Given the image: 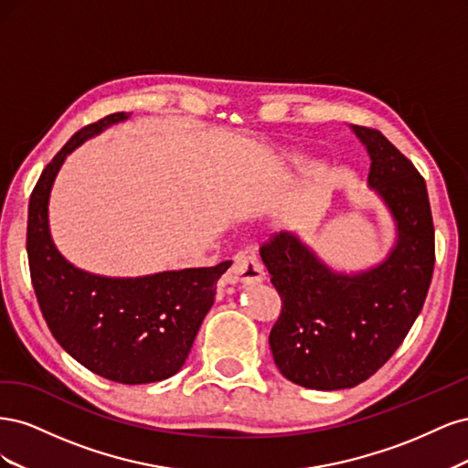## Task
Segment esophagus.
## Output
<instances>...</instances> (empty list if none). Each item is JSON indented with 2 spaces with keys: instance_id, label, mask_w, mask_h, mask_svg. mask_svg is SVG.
<instances>
[{
  "instance_id": "esophagus-1",
  "label": "esophagus",
  "mask_w": 468,
  "mask_h": 468,
  "mask_svg": "<svg viewBox=\"0 0 468 468\" xmlns=\"http://www.w3.org/2000/svg\"><path fill=\"white\" fill-rule=\"evenodd\" d=\"M265 279V269L258 261V258L248 256V253H238L232 260V267L224 275L222 282L226 287L232 285H256Z\"/></svg>"
}]
</instances>
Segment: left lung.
I'll return each mask as SVG.
<instances>
[{
  "label": "left lung",
  "mask_w": 468,
  "mask_h": 468,
  "mask_svg": "<svg viewBox=\"0 0 468 468\" xmlns=\"http://www.w3.org/2000/svg\"><path fill=\"white\" fill-rule=\"evenodd\" d=\"M353 131L371 155V187L399 226L387 261L359 275L334 273L287 232L271 234L260 250L281 296L269 334L275 365L314 390L357 387L394 356L421 313L435 265L426 181L380 131Z\"/></svg>",
  "instance_id": "8db88e82"
}]
</instances>
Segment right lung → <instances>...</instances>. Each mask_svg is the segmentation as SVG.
<instances>
[{
	"mask_svg": "<svg viewBox=\"0 0 468 468\" xmlns=\"http://www.w3.org/2000/svg\"><path fill=\"white\" fill-rule=\"evenodd\" d=\"M112 112L78 131L42 169L29 201L27 253L31 281L48 330L91 373L144 385L176 375L215 303L217 281L232 261L138 279H107L80 271L54 248L48 195L66 155L105 126L124 121Z\"/></svg>",
	"mask_w": 468,
	"mask_h": 468,
	"instance_id": "obj_1",
	"label": "right lung"
}]
</instances>
